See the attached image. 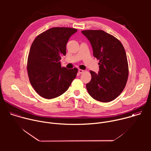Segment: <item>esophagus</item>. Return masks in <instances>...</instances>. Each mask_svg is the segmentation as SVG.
<instances>
[{"label": "esophagus", "mask_w": 151, "mask_h": 151, "mask_svg": "<svg viewBox=\"0 0 151 151\" xmlns=\"http://www.w3.org/2000/svg\"><path fill=\"white\" fill-rule=\"evenodd\" d=\"M83 72H84V70H82V69H79V70H78V73H80V74H81V73H82Z\"/></svg>", "instance_id": "34e87169"}]
</instances>
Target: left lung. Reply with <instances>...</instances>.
Listing matches in <instances>:
<instances>
[{"instance_id":"left-lung-1","label":"left lung","mask_w":151,"mask_h":151,"mask_svg":"<svg viewBox=\"0 0 151 151\" xmlns=\"http://www.w3.org/2000/svg\"><path fill=\"white\" fill-rule=\"evenodd\" d=\"M87 37L99 60L98 73L90 70L91 81L86 87L89 94L101 102L115 100L124 89L128 76V66L125 51L121 42L101 30L81 32Z\"/></svg>"}]
</instances>
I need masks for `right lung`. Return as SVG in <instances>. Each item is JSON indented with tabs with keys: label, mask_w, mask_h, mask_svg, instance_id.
Masks as SVG:
<instances>
[{
	"label": "right lung",
	"mask_w": 151,
	"mask_h": 151,
	"mask_svg": "<svg viewBox=\"0 0 151 151\" xmlns=\"http://www.w3.org/2000/svg\"><path fill=\"white\" fill-rule=\"evenodd\" d=\"M77 29L53 27L38 35L31 45L27 72L36 92L47 99L65 93L76 78L78 69L61 67V57L66 54V44Z\"/></svg>",
	"instance_id": "1"
}]
</instances>
